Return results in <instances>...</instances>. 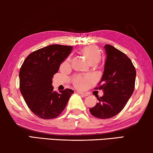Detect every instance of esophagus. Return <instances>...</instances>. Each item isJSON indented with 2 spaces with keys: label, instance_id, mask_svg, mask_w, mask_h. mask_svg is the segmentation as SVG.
<instances>
[{
  "label": "esophagus",
  "instance_id": "obj_1",
  "mask_svg": "<svg viewBox=\"0 0 153 153\" xmlns=\"http://www.w3.org/2000/svg\"><path fill=\"white\" fill-rule=\"evenodd\" d=\"M77 93H78L79 94H80V95H82V96H87L88 94L87 93H84V92L82 91H77Z\"/></svg>",
  "mask_w": 153,
  "mask_h": 153
}]
</instances>
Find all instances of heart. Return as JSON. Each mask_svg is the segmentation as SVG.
Returning a JSON list of instances; mask_svg holds the SVG:
<instances>
[{
	"label": "heart",
	"instance_id": "heart-1",
	"mask_svg": "<svg viewBox=\"0 0 153 153\" xmlns=\"http://www.w3.org/2000/svg\"><path fill=\"white\" fill-rule=\"evenodd\" d=\"M80 53L85 55L89 62L92 64H98L102 57V52L97 46H89L82 48ZM71 63V57L68 56L62 64V67L68 68ZM92 81L91 77L89 76H82V75H76L71 79L73 85L77 89H85L89 86V83Z\"/></svg>",
	"mask_w": 153,
	"mask_h": 153
}]
</instances>
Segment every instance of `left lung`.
Returning <instances> with one entry per match:
<instances>
[{
    "mask_svg": "<svg viewBox=\"0 0 153 153\" xmlns=\"http://www.w3.org/2000/svg\"><path fill=\"white\" fill-rule=\"evenodd\" d=\"M106 52L104 73L95 89H102L104 95L97 98L98 102L89 109L94 117L109 119L123 110L133 94L136 70L132 61L125 53L111 45L104 46Z\"/></svg>",
    "mask_w": 153,
    "mask_h": 153,
    "instance_id": "1",
    "label": "left lung"
}]
</instances>
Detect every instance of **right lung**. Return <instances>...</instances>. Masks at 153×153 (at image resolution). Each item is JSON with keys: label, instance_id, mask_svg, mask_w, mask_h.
<instances>
[{"label": "right lung", "instance_id": "add662e5", "mask_svg": "<svg viewBox=\"0 0 153 153\" xmlns=\"http://www.w3.org/2000/svg\"><path fill=\"white\" fill-rule=\"evenodd\" d=\"M72 46L49 45L31 53L19 71V89L30 109L43 119L57 117L67 105L74 91H53L52 78Z\"/></svg>", "mask_w": 153, "mask_h": 153}]
</instances>
